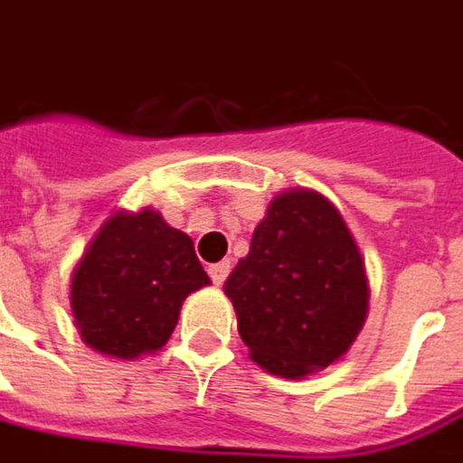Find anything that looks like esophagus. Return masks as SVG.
I'll list each match as a JSON object with an SVG mask.
<instances>
[{
    "label": "esophagus",
    "instance_id": "obj_1",
    "mask_svg": "<svg viewBox=\"0 0 463 463\" xmlns=\"http://www.w3.org/2000/svg\"><path fill=\"white\" fill-rule=\"evenodd\" d=\"M207 271H210V279H213V284H217V287H220L222 281L228 279V274H231V261L213 263Z\"/></svg>",
    "mask_w": 463,
    "mask_h": 463
}]
</instances>
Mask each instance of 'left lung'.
<instances>
[{
  "label": "left lung",
  "mask_w": 463,
  "mask_h": 463,
  "mask_svg": "<svg viewBox=\"0 0 463 463\" xmlns=\"http://www.w3.org/2000/svg\"><path fill=\"white\" fill-rule=\"evenodd\" d=\"M238 333L269 374L302 379L341 359L369 310L359 246L310 189L277 194L225 281Z\"/></svg>",
  "instance_id": "1"
}]
</instances>
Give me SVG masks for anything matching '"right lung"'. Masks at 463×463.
I'll list each match as a JSON object with an SVG mask.
<instances>
[{"mask_svg": "<svg viewBox=\"0 0 463 463\" xmlns=\"http://www.w3.org/2000/svg\"><path fill=\"white\" fill-rule=\"evenodd\" d=\"M207 284L186 232L151 207L120 210L104 220L73 269V326L104 356L156 354L179 323L184 299Z\"/></svg>", "mask_w": 463, "mask_h": 463, "instance_id": "add662e5", "label": "right lung"}]
</instances>
